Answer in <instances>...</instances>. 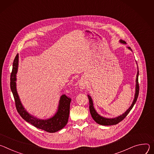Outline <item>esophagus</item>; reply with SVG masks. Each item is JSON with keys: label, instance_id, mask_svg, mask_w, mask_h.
<instances>
[{"label": "esophagus", "instance_id": "1", "mask_svg": "<svg viewBox=\"0 0 154 154\" xmlns=\"http://www.w3.org/2000/svg\"><path fill=\"white\" fill-rule=\"evenodd\" d=\"M79 87L80 88V89H85L87 87V82L85 80V79L84 78H81L79 80Z\"/></svg>", "mask_w": 154, "mask_h": 154}]
</instances>
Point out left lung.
<instances>
[{
    "label": "left lung",
    "mask_w": 154,
    "mask_h": 154,
    "mask_svg": "<svg viewBox=\"0 0 154 154\" xmlns=\"http://www.w3.org/2000/svg\"><path fill=\"white\" fill-rule=\"evenodd\" d=\"M120 42L121 43H125L126 42L125 41L123 40H120ZM128 49H131L130 47H128ZM138 75H139V71H138L137 73V76H136V92H135V96H134V100L133 101V103L131 104V106L128 109V110H127V111L123 114L122 115L119 116L116 118H114V119H108V118H105L102 116H100L99 114H97V112L95 111L94 106H93V102H92V100L91 97V96L88 95V98H89V110H90V112L94 120L98 124L101 125H116L118 123H119L120 122H121L122 120L126 117V116L128 115V114L130 112V111H131V109L133 108L134 105L135 104L136 100H137V98L138 97V95H139V91H140V86H139V83H138Z\"/></svg>",
    "instance_id": "1"
}]
</instances>
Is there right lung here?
Here are the masks:
<instances>
[{
  "label": "right lung",
  "mask_w": 154,
  "mask_h": 154,
  "mask_svg": "<svg viewBox=\"0 0 154 154\" xmlns=\"http://www.w3.org/2000/svg\"><path fill=\"white\" fill-rule=\"evenodd\" d=\"M18 66V54H17L13 63L12 72L10 75V88L14 99L15 106L20 115L26 121L34 127L49 133H54L63 128L67 124L70 113V105L72 99L65 95L60 97L57 112L51 119L47 120L33 117L23 108L16 89V75Z\"/></svg>",
  "instance_id": "1"
}]
</instances>
